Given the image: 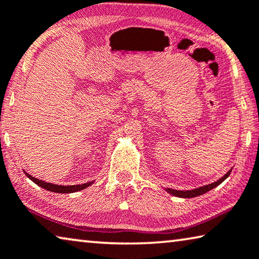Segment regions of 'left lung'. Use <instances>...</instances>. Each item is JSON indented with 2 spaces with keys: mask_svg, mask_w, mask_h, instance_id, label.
Here are the masks:
<instances>
[{
  "mask_svg": "<svg viewBox=\"0 0 259 259\" xmlns=\"http://www.w3.org/2000/svg\"><path fill=\"white\" fill-rule=\"evenodd\" d=\"M231 171H232V169L228 170L227 173L223 176V178L218 180V181L210 183V184H206V186L192 189V190H176V189H171V188H166L165 190L168 192V194L173 195L175 197H181V198H194V197L203 195V194H205V192L210 191V190H212V189H214L215 187H218L220 183H223L225 180L228 178L229 174H231Z\"/></svg>",
  "mask_w": 259,
  "mask_h": 259,
  "instance_id": "obj_1",
  "label": "left lung"
}]
</instances>
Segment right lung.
I'll use <instances>...</instances> for the list:
<instances>
[{"mask_svg":"<svg viewBox=\"0 0 259 259\" xmlns=\"http://www.w3.org/2000/svg\"><path fill=\"white\" fill-rule=\"evenodd\" d=\"M25 174H26L27 178L31 180V181H33L35 184H38L39 187L46 189V190H48V191L57 192V194H71V192L80 191V190H83V189L90 187L94 182V181H92V182H88V183H84V184H76V186H59V184H53V183L45 182V181H42V180L33 178V176L27 174V173H25Z\"/></svg>","mask_w":259,"mask_h":259,"instance_id":"add662e5","label":"right lung"}]
</instances>
